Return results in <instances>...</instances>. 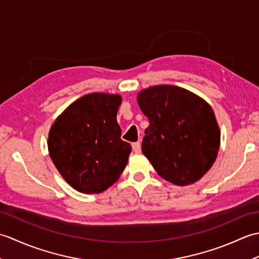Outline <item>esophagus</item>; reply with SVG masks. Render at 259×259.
Returning <instances> with one entry per match:
<instances>
[{
    "label": "esophagus",
    "instance_id": "obj_1",
    "mask_svg": "<svg viewBox=\"0 0 259 259\" xmlns=\"http://www.w3.org/2000/svg\"><path fill=\"white\" fill-rule=\"evenodd\" d=\"M133 150L136 152V153H140L141 152V144L138 141V142H134L133 144Z\"/></svg>",
    "mask_w": 259,
    "mask_h": 259
}]
</instances>
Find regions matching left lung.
Returning <instances> with one entry per match:
<instances>
[{
    "label": "left lung",
    "instance_id": "obj_1",
    "mask_svg": "<svg viewBox=\"0 0 259 259\" xmlns=\"http://www.w3.org/2000/svg\"><path fill=\"white\" fill-rule=\"evenodd\" d=\"M137 101L150 122L141 149L157 174L181 187L202 178L221 146V130L210 104L170 84L146 88Z\"/></svg>",
    "mask_w": 259,
    "mask_h": 259
}]
</instances>
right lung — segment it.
<instances>
[{
    "mask_svg": "<svg viewBox=\"0 0 259 259\" xmlns=\"http://www.w3.org/2000/svg\"><path fill=\"white\" fill-rule=\"evenodd\" d=\"M120 95L93 92L72 102L54 120L48 149L62 178L82 194H100L123 171L131 146L121 140Z\"/></svg>",
    "mask_w": 259,
    "mask_h": 259,
    "instance_id": "obj_1",
    "label": "right lung"
}]
</instances>
